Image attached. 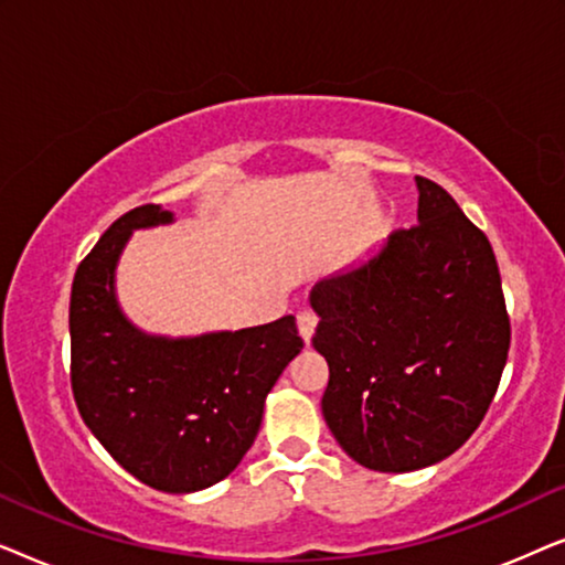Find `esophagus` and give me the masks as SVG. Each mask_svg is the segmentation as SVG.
Listing matches in <instances>:
<instances>
[{"label":"esophagus","mask_w":565,"mask_h":565,"mask_svg":"<svg viewBox=\"0 0 565 565\" xmlns=\"http://www.w3.org/2000/svg\"><path fill=\"white\" fill-rule=\"evenodd\" d=\"M316 323H319V319H316L313 311H300L298 313V334H300V339H303L306 344H311Z\"/></svg>","instance_id":"34e87169"}]
</instances>
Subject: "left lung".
Instances as JSON below:
<instances>
[{
    "label": "left lung",
    "instance_id": "8db88e82",
    "mask_svg": "<svg viewBox=\"0 0 565 565\" xmlns=\"http://www.w3.org/2000/svg\"><path fill=\"white\" fill-rule=\"evenodd\" d=\"M414 228L311 290L321 412L342 450L381 473L445 460L478 429L509 352L489 238L437 182L416 177Z\"/></svg>",
    "mask_w": 565,
    "mask_h": 565
}]
</instances>
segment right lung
I'll use <instances>...</instances> for the list:
<instances>
[{"label": "right lung", "mask_w": 565, "mask_h": 565, "mask_svg": "<svg viewBox=\"0 0 565 565\" xmlns=\"http://www.w3.org/2000/svg\"><path fill=\"white\" fill-rule=\"evenodd\" d=\"M161 205L120 215L76 267L68 306L72 391L107 452L151 489L218 483L257 439L267 393L303 350L296 316L200 337L146 334L115 296V269L138 228L172 223Z\"/></svg>", "instance_id": "right-lung-1"}]
</instances>
